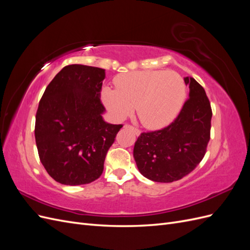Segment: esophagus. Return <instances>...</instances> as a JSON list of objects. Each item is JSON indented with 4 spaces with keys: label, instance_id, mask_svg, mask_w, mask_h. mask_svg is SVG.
<instances>
[{
    "label": "esophagus",
    "instance_id": "obj_1",
    "mask_svg": "<svg viewBox=\"0 0 250 250\" xmlns=\"http://www.w3.org/2000/svg\"><path fill=\"white\" fill-rule=\"evenodd\" d=\"M124 128H129V129H132V130L134 131V133L137 134V135H140V133H141V131L138 129V128H135L134 126H131V125H129V124H125V125H124Z\"/></svg>",
    "mask_w": 250,
    "mask_h": 250
}]
</instances>
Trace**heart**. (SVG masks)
Returning a JSON list of instances; mask_svg holds the SVG:
<instances>
[{
	"label": "heart",
	"mask_w": 250,
	"mask_h": 250,
	"mask_svg": "<svg viewBox=\"0 0 250 250\" xmlns=\"http://www.w3.org/2000/svg\"><path fill=\"white\" fill-rule=\"evenodd\" d=\"M116 89L105 87L102 99L108 110L123 118L132 107L140 122L150 129L169 124L180 111L186 99V84L173 71H140L120 75Z\"/></svg>",
	"instance_id": "1"
}]
</instances>
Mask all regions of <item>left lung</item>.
Wrapping results in <instances>:
<instances>
[{"label":"left lung","instance_id":"obj_1","mask_svg":"<svg viewBox=\"0 0 250 250\" xmlns=\"http://www.w3.org/2000/svg\"><path fill=\"white\" fill-rule=\"evenodd\" d=\"M188 99L173 122L161 130L141 133L133 156L142 175L156 183H173L191 173L202 161L210 139L211 108L206 90L185 78Z\"/></svg>","mask_w":250,"mask_h":250}]
</instances>
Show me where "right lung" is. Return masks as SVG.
I'll list each match as a JSON object with an SVG mask.
<instances>
[{
	"instance_id": "right-lung-1",
	"label": "right lung",
	"mask_w": 250,
	"mask_h": 250,
	"mask_svg": "<svg viewBox=\"0 0 250 250\" xmlns=\"http://www.w3.org/2000/svg\"><path fill=\"white\" fill-rule=\"evenodd\" d=\"M105 70L64 66L49 83L35 118V142L49 175L66 186L101 176L105 156L123 125L106 123L100 100Z\"/></svg>"
}]
</instances>
